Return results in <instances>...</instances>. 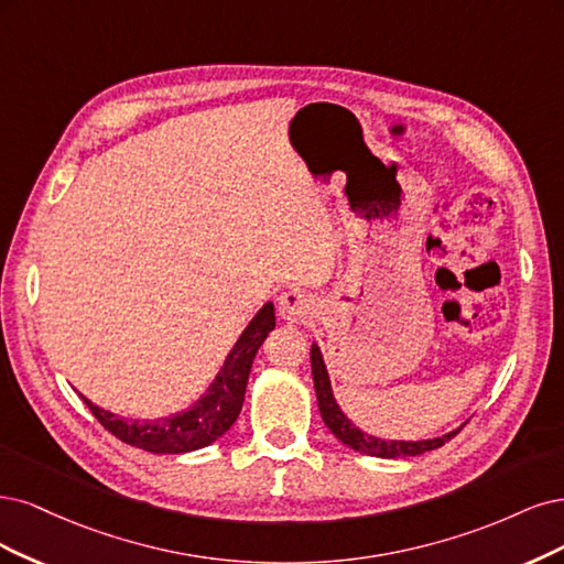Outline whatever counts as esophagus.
Wrapping results in <instances>:
<instances>
[{
  "label": "esophagus",
  "mask_w": 564,
  "mask_h": 564,
  "mask_svg": "<svg viewBox=\"0 0 564 564\" xmlns=\"http://www.w3.org/2000/svg\"><path fill=\"white\" fill-rule=\"evenodd\" d=\"M314 314V302L302 290H288L279 297V316L288 323H304Z\"/></svg>",
  "instance_id": "obj_1"
}]
</instances>
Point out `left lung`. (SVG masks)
<instances>
[{
  "label": "left lung",
  "instance_id": "1",
  "mask_svg": "<svg viewBox=\"0 0 564 564\" xmlns=\"http://www.w3.org/2000/svg\"><path fill=\"white\" fill-rule=\"evenodd\" d=\"M312 375H314L318 410H321L325 426H328L335 433V438H339L344 445L356 449V452L370 454V457H381V459L416 457V454L443 447L447 441H452L454 435L462 431V426H459L457 431H449L447 435H441V438H431V441H381V438H375V435H368L360 429H356L339 410L335 395H333V389H330L328 370H325V362H323L321 349L316 347V344L312 347Z\"/></svg>",
  "mask_w": 564,
  "mask_h": 564
}]
</instances>
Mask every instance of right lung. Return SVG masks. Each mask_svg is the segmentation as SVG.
<instances>
[{"label": "right lung", "mask_w": 564, "mask_h": 564, "mask_svg": "<svg viewBox=\"0 0 564 564\" xmlns=\"http://www.w3.org/2000/svg\"><path fill=\"white\" fill-rule=\"evenodd\" d=\"M274 304L267 302L258 316L248 323L239 341L234 344L206 395L198 398L189 410L166 416V420H119L117 414L94 405L84 395L82 398L107 431L133 447L154 454H185L208 447L225 435L239 416L252 358H256L267 335L274 330Z\"/></svg>", "instance_id": "right-lung-1"}]
</instances>
